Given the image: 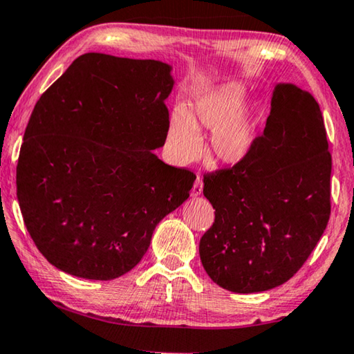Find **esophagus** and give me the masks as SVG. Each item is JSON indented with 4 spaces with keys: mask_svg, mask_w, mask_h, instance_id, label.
Listing matches in <instances>:
<instances>
[{
    "mask_svg": "<svg viewBox=\"0 0 354 354\" xmlns=\"http://www.w3.org/2000/svg\"><path fill=\"white\" fill-rule=\"evenodd\" d=\"M203 194V179L196 176L194 187H192V196H200Z\"/></svg>",
    "mask_w": 354,
    "mask_h": 354,
    "instance_id": "1",
    "label": "esophagus"
}]
</instances>
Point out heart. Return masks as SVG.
Instances as JSON below:
<instances>
[{
	"instance_id": "obj_1",
	"label": "heart",
	"mask_w": 354,
	"mask_h": 354,
	"mask_svg": "<svg viewBox=\"0 0 354 354\" xmlns=\"http://www.w3.org/2000/svg\"><path fill=\"white\" fill-rule=\"evenodd\" d=\"M245 88L237 82L218 86L175 111L167 124V145L176 164H190L203 151L201 131H209L211 153L220 162L234 165L247 158L254 142L251 107L243 103Z\"/></svg>"
}]
</instances>
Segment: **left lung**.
Segmentation results:
<instances>
[{
  "label": "left lung",
  "instance_id": "obj_1",
  "mask_svg": "<svg viewBox=\"0 0 354 354\" xmlns=\"http://www.w3.org/2000/svg\"><path fill=\"white\" fill-rule=\"evenodd\" d=\"M331 154L315 98L279 82L263 134L232 169L205 176L215 209L200 257L215 284L236 293L270 290L295 274L331 214Z\"/></svg>",
  "mask_w": 354,
  "mask_h": 354
}]
</instances>
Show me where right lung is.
<instances>
[{"instance_id": "obj_1", "label": "right lung", "mask_w": 354, "mask_h": 354, "mask_svg": "<svg viewBox=\"0 0 354 354\" xmlns=\"http://www.w3.org/2000/svg\"><path fill=\"white\" fill-rule=\"evenodd\" d=\"M173 67L87 53L41 95L17 165L23 220L46 261L109 281L137 266L194 173L160 160Z\"/></svg>"}]
</instances>
